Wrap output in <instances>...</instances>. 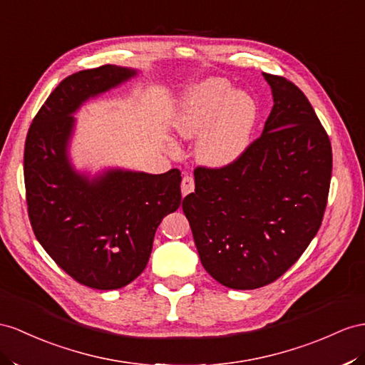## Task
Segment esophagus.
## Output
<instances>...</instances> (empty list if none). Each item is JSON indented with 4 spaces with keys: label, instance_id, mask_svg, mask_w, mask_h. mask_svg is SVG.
I'll use <instances>...</instances> for the list:
<instances>
[{
    "label": "esophagus",
    "instance_id": "34e87169",
    "mask_svg": "<svg viewBox=\"0 0 365 365\" xmlns=\"http://www.w3.org/2000/svg\"><path fill=\"white\" fill-rule=\"evenodd\" d=\"M192 191H194V177L186 174V175H183V179H182V194L186 195V194H190Z\"/></svg>",
    "mask_w": 365,
    "mask_h": 365
}]
</instances>
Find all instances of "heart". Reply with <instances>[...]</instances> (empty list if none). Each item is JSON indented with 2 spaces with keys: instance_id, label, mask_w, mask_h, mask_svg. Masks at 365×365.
Here are the masks:
<instances>
[{
  "instance_id": "b5f03b06",
  "label": "heart",
  "mask_w": 365,
  "mask_h": 365,
  "mask_svg": "<svg viewBox=\"0 0 365 365\" xmlns=\"http://www.w3.org/2000/svg\"><path fill=\"white\" fill-rule=\"evenodd\" d=\"M256 120L257 106L250 93L235 91L227 80L210 78L185 93L171 123L182 138H199L195 155L202 165L223 170L245 154Z\"/></svg>"
}]
</instances>
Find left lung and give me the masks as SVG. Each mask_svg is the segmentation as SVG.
<instances>
[{"label": "left lung", "instance_id": "obj_1", "mask_svg": "<svg viewBox=\"0 0 365 365\" xmlns=\"http://www.w3.org/2000/svg\"><path fill=\"white\" fill-rule=\"evenodd\" d=\"M273 109L264 133L223 170L197 168L182 208L203 268L228 288L282 276L321 227L331 179L330 138L304 92L262 73Z\"/></svg>", "mask_w": 365, "mask_h": 365}]
</instances>
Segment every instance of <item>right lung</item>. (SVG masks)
I'll use <instances>...</instances> for the list:
<instances>
[{
    "mask_svg": "<svg viewBox=\"0 0 365 365\" xmlns=\"http://www.w3.org/2000/svg\"><path fill=\"white\" fill-rule=\"evenodd\" d=\"M138 76L106 64L64 78L29 128L24 183L36 239L61 269L96 289H117L142 274L155 230L180 207V171L148 174L106 168L78 171L69 148L73 114L91 98Z\"/></svg>",
    "mask_w": 365,
    "mask_h": 365,
    "instance_id": "obj_1",
    "label": "right lung"
}]
</instances>
